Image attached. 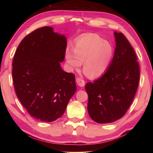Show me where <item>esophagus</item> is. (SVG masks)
Segmentation results:
<instances>
[{
	"label": "esophagus",
	"instance_id": "34e87169",
	"mask_svg": "<svg viewBox=\"0 0 153 153\" xmlns=\"http://www.w3.org/2000/svg\"><path fill=\"white\" fill-rule=\"evenodd\" d=\"M76 83L77 85L80 87H83L84 85H85V81L81 78V77H77Z\"/></svg>",
	"mask_w": 153,
	"mask_h": 153
}]
</instances>
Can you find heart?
<instances>
[{"label":"heart","instance_id":"obj_1","mask_svg":"<svg viewBox=\"0 0 153 153\" xmlns=\"http://www.w3.org/2000/svg\"><path fill=\"white\" fill-rule=\"evenodd\" d=\"M73 52L66 51V62L71 70H77L83 62V71L91 78L98 77L105 72L112 56V47L99 35H87L78 39Z\"/></svg>","mask_w":153,"mask_h":153}]
</instances>
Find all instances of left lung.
<instances>
[{"label":"left lung","instance_id":"1","mask_svg":"<svg viewBox=\"0 0 153 153\" xmlns=\"http://www.w3.org/2000/svg\"><path fill=\"white\" fill-rule=\"evenodd\" d=\"M116 48L106 72L85 85L87 110L99 123L115 122L124 116L137 91L140 71L134 49L122 33H114Z\"/></svg>","mask_w":153,"mask_h":153}]
</instances>
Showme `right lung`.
<instances>
[{
    "mask_svg": "<svg viewBox=\"0 0 153 153\" xmlns=\"http://www.w3.org/2000/svg\"><path fill=\"white\" fill-rule=\"evenodd\" d=\"M66 38L45 26L24 38L12 62V79L19 101L30 114L51 122L60 118L76 91L74 74L64 71Z\"/></svg>",
    "mask_w": 153,
    "mask_h": 153,
    "instance_id": "right-lung-1",
    "label": "right lung"
}]
</instances>
